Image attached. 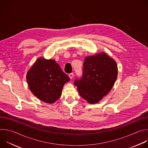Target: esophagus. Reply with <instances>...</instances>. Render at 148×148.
<instances>
[{
  "label": "esophagus",
  "mask_w": 148,
  "mask_h": 148,
  "mask_svg": "<svg viewBox=\"0 0 148 148\" xmlns=\"http://www.w3.org/2000/svg\"><path fill=\"white\" fill-rule=\"evenodd\" d=\"M69 76L70 79H72L73 78V77H74V74L73 73H70V74H69Z\"/></svg>",
  "instance_id": "obj_1"
}]
</instances>
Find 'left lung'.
Instances as JSON below:
<instances>
[{"mask_svg": "<svg viewBox=\"0 0 148 148\" xmlns=\"http://www.w3.org/2000/svg\"><path fill=\"white\" fill-rule=\"evenodd\" d=\"M118 75L115 61L105 53L84 59L82 77L74 81L79 94L90 103L98 102L113 87Z\"/></svg>", "mask_w": 148, "mask_h": 148, "instance_id": "obj_1", "label": "left lung"}]
</instances>
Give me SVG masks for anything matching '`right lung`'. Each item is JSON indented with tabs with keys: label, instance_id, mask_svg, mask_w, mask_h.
Returning a JSON list of instances; mask_svg holds the SVG:
<instances>
[{
	"label": "right lung",
	"instance_id": "right-lung-1",
	"mask_svg": "<svg viewBox=\"0 0 148 148\" xmlns=\"http://www.w3.org/2000/svg\"><path fill=\"white\" fill-rule=\"evenodd\" d=\"M30 90L39 99L52 103L61 95L64 84L70 81L54 60L38 58L26 75Z\"/></svg>",
	"mask_w": 148,
	"mask_h": 148
}]
</instances>
